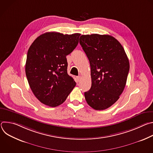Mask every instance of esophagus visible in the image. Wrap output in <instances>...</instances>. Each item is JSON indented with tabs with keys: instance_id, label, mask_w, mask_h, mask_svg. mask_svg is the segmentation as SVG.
<instances>
[{
	"instance_id": "34e87169",
	"label": "esophagus",
	"mask_w": 153,
	"mask_h": 153,
	"mask_svg": "<svg viewBox=\"0 0 153 153\" xmlns=\"http://www.w3.org/2000/svg\"><path fill=\"white\" fill-rule=\"evenodd\" d=\"M80 80V76H77L76 78V82H79Z\"/></svg>"
}]
</instances>
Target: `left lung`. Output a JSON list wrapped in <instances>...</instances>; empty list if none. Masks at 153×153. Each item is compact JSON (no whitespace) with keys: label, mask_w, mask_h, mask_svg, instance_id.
Here are the masks:
<instances>
[{"label":"left lung","mask_w":153,"mask_h":153,"mask_svg":"<svg viewBox=\"0 0 153 153\" xmlns=\"http://www.w3.org/2000/svg\"><path fill=\"white\" fill-rule=\"evenodd\" d=\"M79 43L88 58L91 87L85 93L86 101L96 110L113 105L126 85L129 63L120 42L110 35H82Z\"/></svg>","instance_id":"8db88e82"}]
</instances>
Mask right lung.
<instances>
[{
	"mask_svg": "<svg viewBox=\"0 0 153 153\" xmlns=\"http://www.w3.org/2000/svg\"><path fill=\"white\" fill-rule=\"evenodd\" d=\"M80 36L45 33L29 48L25 73L33 94L42 103L51 107L61 105L76 86L67 73L66 56L77 47Z\"/></svg>",
	"mask_w": 153,
	"mask_h": 153,
	"instance_id": "add662e5",
	"label": "right lung"
}]
</instances>
